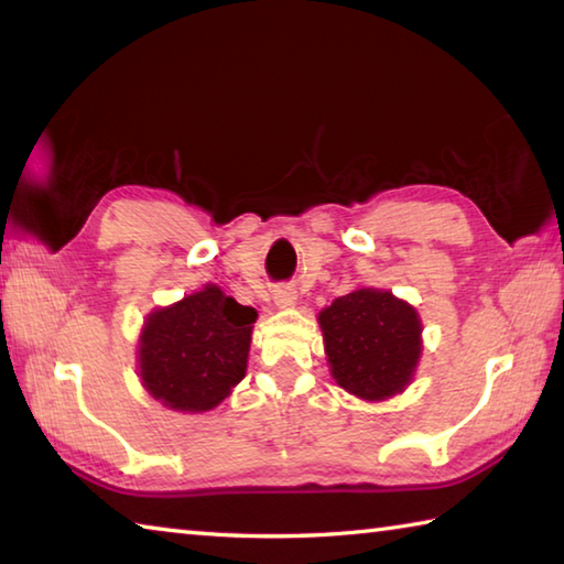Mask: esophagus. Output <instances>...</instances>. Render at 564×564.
I'll list each match as a JSON object with an SVG mask.
<instances>
[{
    "label": "esophagus",
    "instance_id": "34e87169",
    "mask_svg": "<svg viewBox=\"0 0 564 564\" xmlns=\"http://www.w3.org/2000/svg\"><path fill=\"white\" fill-rule=\"evenodd\" d=\"M273 301L279 305H293L295 303V291L291 285H279V289L273 291Z\"/></svg>",
    "mask_w": 564,
    "mask_h": 564
}]
</instances>
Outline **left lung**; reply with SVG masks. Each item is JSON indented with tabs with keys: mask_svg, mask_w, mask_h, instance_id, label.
Returning <instances> with one entry per match:
<instances>
[{
	"mask_svg": "<svg viewBox=\"0 0 564 564\" xmlns=\"http://www.w3.org/2000/svg\"><path fill=\"white\" fill-rule=\"evenodd\" d=\"M330 373L362 400H383L403 390L420 358V318L393 293L360 289L321 311Z\"/></svg>",
	"mask_w": 564,
	"mask_h": 564,
	"instance_id": "1",
	"label": "left lung"
}]
</instances>
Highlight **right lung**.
Wrapping results in <instances>:
<instances>
[{"label":"right lung","mask_w":564,"mask_h":564,"mask_svg":"<svg viewBox=\"0 0 564 564\" xmlns=\"http://www.w3.org/2000/svg\"><path fill=\"white\" fill-rule=\"evenodd\" d=\"M256 316L216 285L151 313L139 346L149 393L181 413L216 408L246 376Z\"/></svg>","instance_id":"right-lung-1"}]
</instances>
